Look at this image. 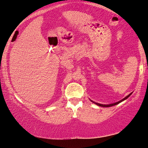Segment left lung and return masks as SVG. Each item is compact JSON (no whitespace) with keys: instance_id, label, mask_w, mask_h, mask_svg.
I'll return each mask as SVG.
<instances>
[{"instance_id":"8db88e82","label":"left lung","mask_w":148,"mask_h":148,"mask_svg":"<svg viewBox=\"0 0 148 148\" xmlns=\"http://www.w3.org/2000/svg\"><path fill=\"white\" fill-rule=\"evenodd\" d=\"M132 93H130V94L129 95H128L127 96H126V97H125V98H123V99H121V100H120V101H119L118 102H116V103H111V104H109V105H104V104H100V103H95V102H94V101H93L92 100H91L90 99V101L91 102H93V103H95V105H98V106H99V107H112V106H114V105H117V104H119L120 103H121L122 101H125V100H126V99H128V98L130 97V96L132 95Z\"/></svg>"}]
</instances>
